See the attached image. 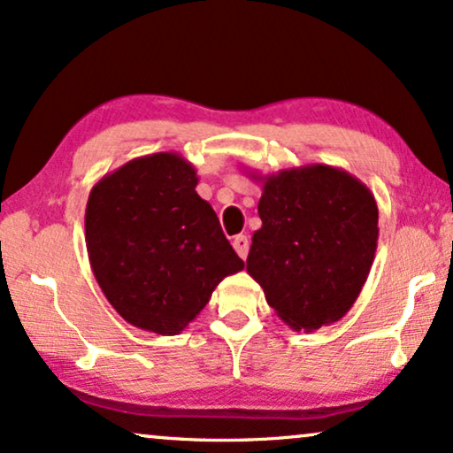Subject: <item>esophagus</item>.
I'll use <instances>...</instances> for the list:
<instances>
[{
	"instance_id": "obj_1",
	"label": "esophagus",
	"mask_w": 453,
	"mask_h": 453,
	"mask_svg": "<svg viewBox=\"0 0 453 453\" xmlns=\"http://www.w3.org/2000/svg\"><path fill=\"white\" fill-rule=\"evenodd\" d=\"M233 248L237 251L239 257H248V251H250V239L245 237V234H237V237H233Z\"/></svg>"
}]
</instances>
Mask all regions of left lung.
Listing matches in <instances>:
<instances>
[{
	"label": "left lung",
	"instance_id": "8db88e82",
	"mask_svg": "<svg viewBox=\"0 0 453 453\" xmlns=\"http://www.w3.org/2000/svg\"><path fill=\"white\" fill-rule=\"evenodd\" d=\"M262 180L250 277L293 331L312 333L349 312L379 239V208L362 180L326 164L251 174Z\"/></svg>",
	"mask_w": 453,
	"mask_h": 453
}]
</instances>
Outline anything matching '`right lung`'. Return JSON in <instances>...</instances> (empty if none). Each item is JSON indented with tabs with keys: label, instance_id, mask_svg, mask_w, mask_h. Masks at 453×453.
<instances>
[{
	"label": "right lung",
	"instance_id": "add662e5",
	"mask_svg": "<svg viewBox=\"0 0 453 453\" xmlns=\"http://www.w3.org/2000/svg\"><path fill=\"white\" fill-rule=\"evenodd\" d=\"M197 173L174 151L134 157L99 179L85 210L91 270L128 325L179 334L228 274L243 270Z\"/></svg>",
	"mask_w": 453,
	"mask_h": 453
}]
</instances>
